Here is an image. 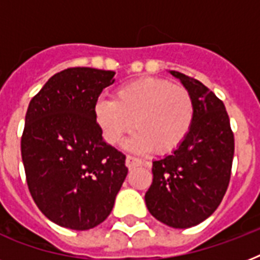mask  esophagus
I'll return each instance as SVG.
<instances>
[{
    "label": "esophagus",
    "mask_w": 260,
    "mask_h": 260,
    "mask_svg": "<svg viewBox=\"0 0 260 260\" xmlns=\"http://www.w3.org/2000/svg\"><path fill=\"white\" fill-rule=\"evenodd\" d=\"M142 160L138 158H134V156H126L125 159V165L126 167L129 169V170H132V169H135V167H139L142 166Z\"/></svg>",
    "instance_id": "34e87169"
}]
</instances>
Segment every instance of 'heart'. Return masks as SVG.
Instances as JSON below:
<instances>
[{
	"mask_svg": "<svg viewBox=\"0 0 260 260\" xmlns=\"http://www.w3.org/2000/svg\"><path fill=\"white\" fill-rule=\"evenodd\" d=\"M196 108L191 94L163 78H142L121 86L113 100H101L94 117L109 144H117L131 131L125 147L134 152L169 154L189 134Z\"/></svg>",
	"mask_w": 260,
	"mask_h": 260,
	"instance_id": "b5f03b06",
	"label": "heart"
}]
</instances>
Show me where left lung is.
<instances>
[{
    "mask_svg": "<svg viewBox=\"0 0 260 260\" xmlns=\"http://www.w3.org/2000/svg\"><path fill=\"white\" fill-rule=\"evenodd\" d=\"M191 94L193 125L181 146L152 162V185L146 205L156 220L173 228H190L220 205L231 178L235 139L221 100L200 81L170 71Z\"/></svg>",
    "mask_w": 260,
    "mask_h": 260,
    "instance_id": "8db88e82",
    "label": "left lung"
}]
</instances>
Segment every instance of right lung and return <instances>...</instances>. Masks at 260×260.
Masks as SVG:
<instances>
[{"label": "right lung", "instance_id": "1", "mask_svg": "<svg viewBox=\"0 0 260 260\" xmlns=\"http://www.w3.org/2000/svg\"><path fill=\"white\" fill-rule=\"evenodd\" d=\"M114 71L73 67L52 75L29 102L21 138L26 183L48 220L86 231L113 209L128 169L94 117Z\"/></svg>", "mask_w": 260, "mask_h": 260}]
</instances>
